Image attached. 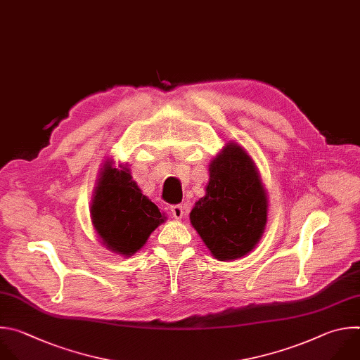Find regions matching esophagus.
Instances as JSON below:
<instances>
[{"label":"esophagus","mask_w":360,"mask_h":360,"mask_svg":"<svg viewBox=\"0 0 360 360\" xmlns=\"http://www.w3.org/2000/svg\"><path fill=\"white\" fill-rule=\"evenodd\" d=\"M170 211H172V214H173V217L177 219V220H180V219L183 217V214H184V210H183V205H181V204H174V205H172Z\"/></svg>","instance_id":"esophagus-1"}]
</instances>
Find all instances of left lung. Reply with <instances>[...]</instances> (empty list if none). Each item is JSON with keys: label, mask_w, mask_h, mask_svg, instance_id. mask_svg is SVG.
<instances>
[{"label": "left lung", "mask_w": 360, "mask_h": 360, "mask_svg": "<svg viewBox=\"0 0 360 360\" xmlns=\"http://www.w3.org/2000/svg\"><path fill=\"white\" fill-rule=\"evenodd\" d=\"M268 215V198L258 169L237 143H227L210 163L205 195L190 221L214 258L247 255L259 243Z\"/></svg>", "instance_id": "obj_1"}]
</instances>
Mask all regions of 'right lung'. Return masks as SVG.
<instances>
[{
    "instance_id": "add662e5",
    "label": "right lung",
    "mask_w": 360,
    "mask_h": 360,
    "mask_svg": "<svg viewBox=\"0 0 360 360\" xmlns=\"http://www.w3.org/2000/svg\"><path fill=\"white\" fill-rule=\"evenodd\" d=\"M108 160L101 172L91 215L94 227L108 250L130 257L146 244L166 221L159 207L143 195L126 166Z\"/></svg>"
}]
</instances>
